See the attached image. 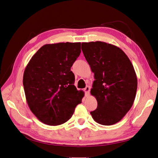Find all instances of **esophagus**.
<instances>
[{"label":"esophagus","instance_id":"1","mask_svg":"<svg viewBox=\"0 0 158 158\" xmlns=\"http://www.w3.org/2000/svg\"><path fill=\"white\" fill-rule=\"evenodd\" d=\"M84 91L85 93V95L87 96H88L89 95V91H90V87L89 86H87L84 89Z\"/></svg>","mask_w":158,"mask_h":158}]
</instances>
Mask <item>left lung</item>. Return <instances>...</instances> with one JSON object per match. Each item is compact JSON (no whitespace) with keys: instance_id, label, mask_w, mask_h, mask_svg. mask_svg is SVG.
<instances>
[{"instance_id":"1","label":"left lung","mask_w":158,"mask_h":158,"mask_svg":"<svg viewBox=\"0 0 158 158\" xmlns=\"http://www.w3.org/2000/svg\"><path fill=\"white\" fill-rule=\"evenodd\" d=\"M81 48L95 79L91 94L96 98L98 107L90 114L97 123L114 125L134 102L137 87L134 68L125 52L111 44L82 43Z\"/></svg>"}]
</instances>
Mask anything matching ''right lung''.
Masks as SVG:
<instances>
[{"label": "right lung", "mask_w": 158, "mask_h": 158, "mask_svg": "<svg viewBox=\"0 0 158 158\" xmlns=\"http://www.w3.org/2000/svg\"><path fill=\"white\" fill-rule=\"evenodd\" d=\"M81 53V43L47 44L32 56L23 75V86L31 111L44 124L58 125L73 115L81 103L83 91L74 85L71 71Z\"/></svg>", "instance_id": "1"}]
</instances>
